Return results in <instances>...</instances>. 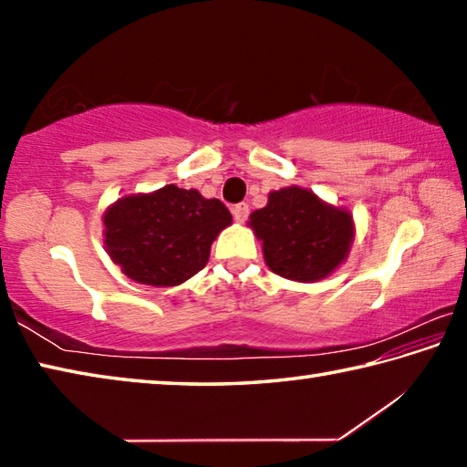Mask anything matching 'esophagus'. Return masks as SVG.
<instances>
[{
    "mask_svg": "<svg viewBox=\"0 0 467 467\" xmlns=\"http://www.w3.org/2000/svg\"><path fill=\"white\" fill-rule=\"evenodd\" d=\"M233 216H234L236 223H244V220H247V216H249V205L244 202L233 205Z\"/></svg>",
    "mask_w": 467,
    "mask_h": 467,
    "instance_id": "esophagus-1",
    "label": "esophagus"
}]
</instances>
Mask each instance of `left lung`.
<instances>
[{"label":"left lung","mask_w":467,"mask_h":467,"mask_svg":"<svg viewBox=\"0 0 467 467\" xmlns=\"http://www.w3.org/2000/svg\"><path fill=\"white\" fill-rule=\"evenodd\" d=\"M249 224L264 241L270 270L298 282H315L334 272L354 236L346 210L331 208L300 187L272 192L265 208L253 212Z\"/></svg>","instance_id":"left-lung-1"}]
</instances>
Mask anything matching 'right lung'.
<instances>
[{
    "instance_id": "right-lung-1",
    "label": "right lung",
    "mask_w": 467,
    "mask_h": 467,
    "mask_svg": "<svg viewBox=\"0 0 467 467\" xmlns=\"http://www.w3.org/2000/svg\"><path fill=\"white\" fill-rule=\"evenodd\" d=\"M231 223V212L220 200L167 185L110 205L105 244L128 278L148 286H177L203 270L212 243Z\"/></svg>"
}]
</instances>
